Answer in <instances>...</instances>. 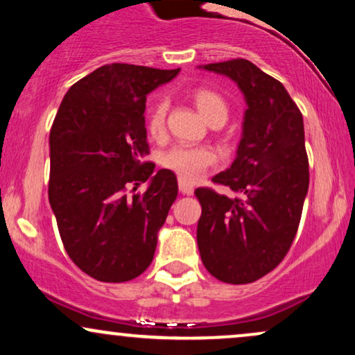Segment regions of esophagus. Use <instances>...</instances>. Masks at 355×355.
<instances>
[{
  "instance_id": "obj_1",
  "label": "esophagus",
  "mask_w": 355,
  "mask_h": 355,
  "mask_svg": "<svg viewBox=\"0 0 355 355\" xmlns=\"http://www.w3.org/2000/svg\"><path fill=\"white\" fill-rule=\"evenodd\" d=\"M178 189H180V191L183 195H191L193 193V187L190 185V183H187L185 180H178Z\"/></svg>"
}]
</instances>
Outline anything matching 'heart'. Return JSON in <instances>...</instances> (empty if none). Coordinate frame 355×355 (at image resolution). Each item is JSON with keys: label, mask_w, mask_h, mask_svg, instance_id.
Masks as SVG:
<instances>
[{"label": "heart", "mask_w": 355, "mask_h": 355, "mask_svg": "<svg viewBox=\"0 0 355 355\" xmlns=\"http://www.w3.org/2000/svg\"><path fill=\"white\" fill-rule=\"evenodd\" d=\"M193 103L200 115L205 118L209 123L222 121L225 123L229 116V105L227 101L211 92V89L200 88L193 93ZM166 105L165 100L157 101L150 108L148 116H146V130L152 137H160L165 132V118H166ZM217 162V157L207 146H173L168 152L162 155L160 164L164 168L170 170L185 182H195L202 177L211 165Z\"/></svg>", "instance_id": "1"}]
</instances>
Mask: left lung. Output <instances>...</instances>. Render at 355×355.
I'll return each instance as SVG.
<instances>
[{"mask_svg": "<svg viewBox=\"0 0 355 355\" xmlns=\"http://www.w3.org/2000/svg\"><path fill=\"white\" fill-rule=\"evenodd\" d=\"M200 68L235 81L247 110L234 164L211 178L235 197L195 190L198 250L215 279L250 284L282 262L299 229L309 190L302 113L279 80L248 60Z\"/></svg>", "mask_w": 355, "mask_h": 355, "instance_id": "obj_1", "label": "left lung"}]
</instances>
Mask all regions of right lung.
<instances>
[{"instance_id":"obj_1","label":"right lung","mask_w":355,"mask_h":355,"mask_svg":"<svg viewBox=\"0 0 355 355\" xmlns=\"http://www.w3.org/2000/svg\"><path fill=\"white\" fill-rule=\"evenodd\" d=\"M178 71L105 64L68 89L53 121L48 198L67 254L100 282L144 274L177 198L175 173L144 162V113L146 95Z\"/></svg>"}]
</instances>
